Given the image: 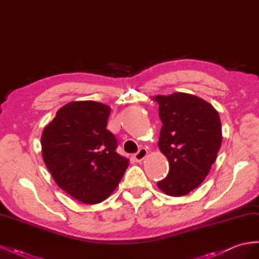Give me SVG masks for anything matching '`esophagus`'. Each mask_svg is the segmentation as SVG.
I'll list each match as a JSON object with an SVG mask.
<instances>
[{
	"label": "esophagus",
	"instance_id": "obj_1",
	"mask_svg": "<svg viewBox=\"0 0 259 259\" xmlns=\"http://www.w3.org/2000/svg\"><path fill=\"white\" fill-rule=\"evenodd\" d=\"M147 154H148L147 149L142 148V149H140V150H139L137 153H135V155H134V159L136 160V162H142V161L146 158Z\"/></svg>",
	"mask_w": 259,
	"mask_h": 259
}]
</instances>
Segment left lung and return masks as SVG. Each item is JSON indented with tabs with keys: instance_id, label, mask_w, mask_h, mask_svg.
I'll return each mask as SVG.
<instances>
[{
	"instance_id": "obj_1",
	"label": "left lung",
	"mask_w": 259,
	"mask_h": 259,
	"mask_svg": "<svg viewBox=\"0 0 259 259\" xmlns=\"http://www.w3.org/2000/svg\"><path fill=\"white\" fill-rule=\"evenodd\" d=\"M162 127L159 148L169 163L158 187L170 197L186 195L202 184L222 146V124L214 107L197 96H154Z\"/></svg>"
}]
</instances>
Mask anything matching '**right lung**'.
I'll return each instance as SVG.
<instances>
[{"label": "right lung", "instance_id": "right-lung-1", "mask_svg": "<svg viewBox=\"0 0 259 259\" xmlns=\"http://www.w3.org/2000/svg\"><path fill=\"white\" fill-rule=\"evenodd\" d=\"M110 108L73 101L60 108L43 131L42 154L56 184L72 198L96 204L110 195L128 166L107 130Z\"/></svg>", "mask_w": 259, "mask_h": 259}]
</instances>
